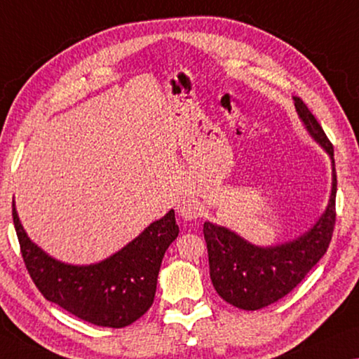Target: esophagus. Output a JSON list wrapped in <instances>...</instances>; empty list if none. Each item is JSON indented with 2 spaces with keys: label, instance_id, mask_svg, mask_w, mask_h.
I'll return each instance as SVG.
<instances>
[{
  "label": "esophagus",
  "instance_id": "1",
  "mask_svg": "<svg viewBox=\"0 0 359 359\" xmlns=\"http://www.w3.org/2000/svg\"><path fill=\"white\" fill-rule=\"evenodd\" d=\"M178 213L183 217L184 219H194L198 215V205L196 201L192 198H183V202L178 205Z\"/></svg>",
  "mask_w": 359,
  "mask_h": 359
}]
</instances>
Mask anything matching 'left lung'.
I'll return each mask as SVG.
<instances>
[{"instance_id": "left-lung-1", "label": "left lung", "mask_w": 359, "mask_h": 359, "mask_svg": "<svg viewBox=\"0 0 359 359\" xmlns=\"http://www.w3.org/2000/svg\"><path fill=\"white\" fill-rule=\"evenodd\" d=\"M294 101L308 133L321 144L332 161L329 205L308 233L274 247L253 245L224 226L203 223L213 287L224 302L241 310H260L287 295L321 260L332 239L337 192L334 146L306 104L297 96H294Z\"/></svg>"}]
</instances>
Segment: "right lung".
Instances as JSON below:
<instances>
[{"label": "right lung", "instance_id": "add662e5", "mask_svg": "<svg viewBox=\"0 0 359 359\" xmlns=\"http://www.w3.org/2000/svg\"><path fill=\"white\" fill-rule=\"evenodd\" d=\"M13 219L27 271L43 297L86 323L114 329L130 326L151 308L162 258L180 233L175 210H170L112 257L75 266L33 244L14 202Z\"/></svg>", "mask_w": 359, "mask_h": 359}]
</instances>
